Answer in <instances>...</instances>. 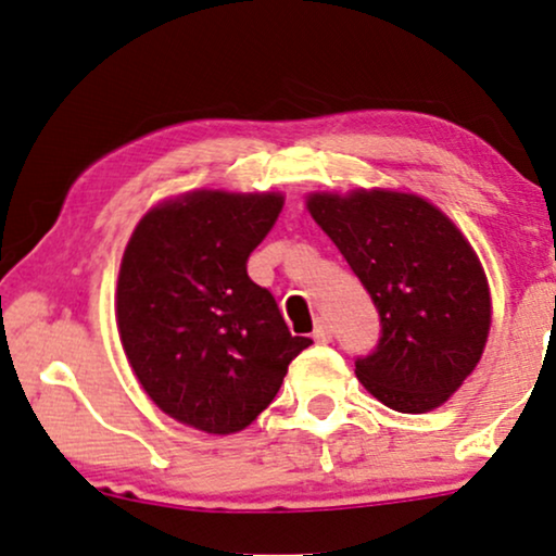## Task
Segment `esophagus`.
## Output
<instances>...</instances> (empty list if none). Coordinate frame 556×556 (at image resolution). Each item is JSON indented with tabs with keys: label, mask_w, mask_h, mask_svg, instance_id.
Returning a JSON list of instances; mask_svg holds the SVG:
<instances>
[{
	"label": "esophagus",
	"mask_w": 556,
	"mask_h": 556,
	"mask_svg": "<svg viewBox=\"0 0 556 556\" xmlns=\"http://www.w3.org/2000/svg\"><path fill=\"white\" fill-rule=\"evenodd\" d=\"M313 338L317 340V343H330V340H332V325L328 320H317Z\"/></svg>",
	"instance_id": "obj_1"
}]
</instances>
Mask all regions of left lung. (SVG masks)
<instances>
[{
    "label": "left lung",
    "instance_id": "1",
    "mask_svg": "<svg viewBox=\"0 0 556 556\" xmlns=\"http://www.w3.org/2000/svg\"><path fill=\"white\" fill-rule=\"evenodd\" d=\"M307 208L379 309V343L355 358L361 383L396 412L440 406L476 368L491 328L476 251L445 213L406 192H315Z\"/></svg>",
    "mask_w": 556,
    "mask_h": 556
}]
</instances>
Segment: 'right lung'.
Wrapping results in <instances>:
<instances>
[{
	"label": "right lung",
	"instance_id": "add662e5",
	"mask_svg": "<svg viewBox=\"0 0 556 556\" xmlns=\"http://www.w3.org/2000/svg\"><path fill=\"white\" fill-rule=\"evenodd\" d=\"M282 195L198 190L139 220L124 251L116 325L139 383L162 412L211 434L249 427L309 338L251 282L249 254Z\"/></svg>",
	"mask_w": 556,
	"mask_h": 556
}]
</instances>
